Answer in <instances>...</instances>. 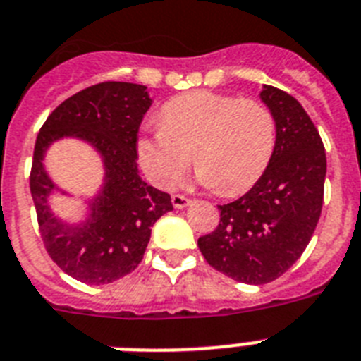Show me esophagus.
I'll return each instance as SVG.
<instances>
[{"mask_svg":"<svg viewBox=\"0 0 361 361\" xmlns=\"http://www.w3.org/2000/svg\"><path fill=\"white\" fill-rule=\"evenodd\" d=\"M171 202H173L175 208H186L190 202H192V199L184 197V195H180V193H175L173 197H171Z\"/></svg>","mask_w":361,"mask_h":361,"instance_id":"1","label":"esophagus"}]
</instances>
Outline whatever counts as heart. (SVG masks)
<instances>
[{
  "mask_svg": "<svg viewBox=\"0 0 361 361\" xmlns=\"http://www.w3.org/2000/svg\"><path fill=\"white\" fill-rule=\"evenodd\" d=\"M276 145V121L256 99L197 90L177 95L160 110V127L142 134L136 154L154 186L183 183L193 160L202 186L238 195L258 183Z\"/></svg>",
  "mask_w": 361,
  "mask_h": 361,
  "instance_id": "heart-1",
  "label": "heart"
}]
</instances>
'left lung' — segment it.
Returning <instances> with one entry per match:
<instances>
[{"instance_id": "left-lung-1", "label": "left lung", "mask_w": 361, "mask_h": 361, "mask_svg": "<svg viewBox=\"0 0 361 361\" xmlns=\"http://www.w3.org/2000/svg\"><path fill=\"white\" fill-rule=\"evenodd\" d=\"M260 99L276 121L273 159L245 195L219 207L216 231L197 241L214 269L256 286L279 279L305 252L319 221L326 177L323 140L299 101L269 85Z\"/></svg>"}]
</instances>
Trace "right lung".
I'll list each match as a JSON object with an SVG mask.
<instances>
[{
    "label": "right lung",
    "instance_id": "1",
    "mask_svg": "<svg viewBox=\"0 0 361 361\" xmlns=\"http://www.w3.org/2000/svg\"><path fill=\"white\" fill-rule=\"evenodd\" d=\"M149 106L147 86L99 82L62 101L38 133L29 184L40 236L56 266L85 284H110L136 269L154 221L173 210L169 193L149 186L138 173L136 142ZM61 137L90 143L106 169L104 186L79 224L62 222L49 207L51 193L61 190L47 175L43 157Z\"/></svg>",
    "mask_w": 361,
    "mask_h": 361
}]
</instances>
